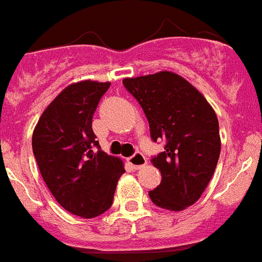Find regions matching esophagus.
<instances>
[{
  "label": "esophagus",
  "mask_w": 262,
  "mask_h": 262,
  "mask_svg": "<svg viewBox=\"0 0 262 262\" xmlns=\"http://www.w3.org/2000/svg\"><path fill=\"white\" fill-rule=\"evenodd\" d=\"M127 161H128V164L131 166H133V169H139L142 168V166H144L145 164H147V159H145L144 155L142 154H135L134 156L128 157L127 159Z\"/></svg>",
  "instance_id": "34e87169"
}]
</instances>
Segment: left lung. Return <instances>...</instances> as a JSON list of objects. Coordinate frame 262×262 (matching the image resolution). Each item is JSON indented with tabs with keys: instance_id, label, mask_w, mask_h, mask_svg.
Segmentation results:
<instances>
[{
	"instance_id": "left-lung-1",
	"label": "left lung",
	"mask_w": 262,
	"mask_h": 262,
	"mask_svg": "<svg viewBox=\"0 0 262 262\" xmlns=\"http://www.w3.org/2000/svg\"><path fill=\"white\" fill-rule=\"evenodd\" d=\"M149 123L151 138L165 140L164 152L151 160L161 182L149 191L156 206L181 211L200 200L221 155L219 122L200 90L177 73L124 78Z\"/></svg>"
}]
</instances>
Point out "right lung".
Here are the masks:
<instances>
[{"mask_svg": "<svg viewBox=\"0 0 262 262\" xmlns=\"http://www.w3.org/2000/svg\"><path fill=\"white\" fill-rule=\"evenodd\" d=\"M110 82L80 81L60 92L32 133V152L55 200L71 214L98 216L113 205L123 161L99 147L93 114Z\"/></svg>", "mask_w": 262, "mask_h": 262, "instance_id": "obj_1", "label": "right lung"}]
</instances>
